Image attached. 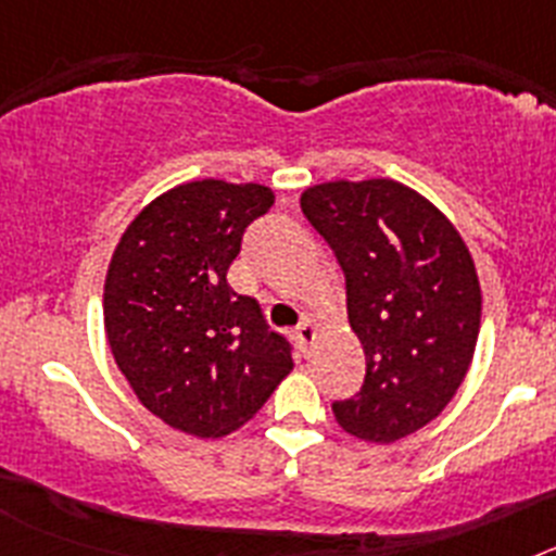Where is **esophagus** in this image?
<instances>
[{
    "label": "esophagus",
    "instance_id": "obj_1",
    "mask_svg": "<svg viewBox=\"0 0 556 556\" xmlns=\"http://www.w3.org/2000/svg\"><path fill=\"white\" fill-rule=\"evenodd\" d=\"M294 339H298V342H301V348L303 351H312V345H314V339H317V328L312 326V320H303L301 326L294 328Z\"/></svg>",
    "mask_w": 556,
    "mask_h": 556
}]
</instances>
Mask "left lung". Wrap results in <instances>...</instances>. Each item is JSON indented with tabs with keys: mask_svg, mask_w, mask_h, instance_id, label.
I'll list each match as a JSON object with an SVG mask.
<instances>
[{
	"mask_svg": "<svg viewBox=\"0 0 556 556\" xmlns=\"http://www.w3.org/2000/svg\"><path fill=\"white\" fill-rule=\"evenodd\" d=\"M301 208L345 273L365 384L331 406L365 443H395L448 406L481 323L476 264L443 211L390 178L308 186Z\"/></svg>",
	"mask_w": 556,
	"mask_h": 556,
	"instance_id": "left-lung-1",
	"label": "left lung"
}]
</instances>
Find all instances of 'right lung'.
<instances>
[{
	"label": "right lung",
	"instance_id": "obj_1",
	"mask_svg": "<svg viewBox=\"0 0 556 556\" xmlns=\"http://www.w3.org/2000/svg\"><path fill=\"white\" fill-rule=\"evenodd\" d=\"M273 203L262 184H180L139 211L108 264L116 367L152 415L200 440L248 424L294 367L258 303L228 287L244 228Z\"/></svg>",
	"mask_w": 556,
	"mask_h": 556
}]
</instances>
